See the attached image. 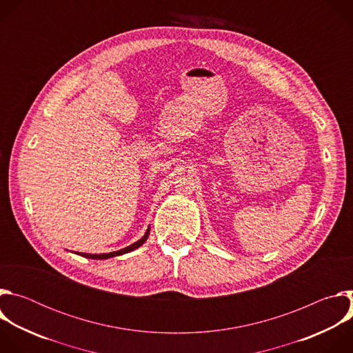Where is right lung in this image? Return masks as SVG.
<instances>
[{"mask_svg":"<svg viewBox=\"0 0 353 353\" xmlns=\"http://www.w3.org/2000/svg\"><path fill=\"white\" fill-rule=\"evenodd\" d=\"M149 230H150V228L148 226V229H146L145 234H143L138 241H135V243L130 244L128 247H124V248H121V250H119V251H113V253H105V254H86V253H75V254H79V256H82V257H85V259H92V260H108V259H112V257L123 256V254H127V253H130V251H132V250H135V248L141 247V245L146 241V239H148V236H149Z\"/></svg>","mask_w":353,"mask_h":353,"instance_id":"add662e5","label":"right lung"}]
</instances>
